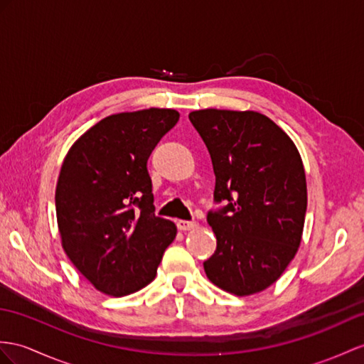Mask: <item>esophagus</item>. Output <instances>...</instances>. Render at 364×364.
<instances>
[{
    "label": "esophagus",
    "mask_w": 364,
    "mask_h": 364,
    "mask_svg": "<svg viewBox=\"0 0 364 364\" xmlns=\"http://www.w3.org/2000/svg\"><path fill=\"white\" fill-rule=\"evenodd\" d=\"M177 228L182 230V232H188V230L198 228V224L193 223V220H177Z\"/></svg>",
    "instance_id": "1"
}]
</instances>
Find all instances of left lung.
<instances>
[{"label":"left lung","instance_id":"left-lung-1","mask_svg":"<svg viewBox=\"0 0 364 364\" xmlns=\"http://www.w3.org/2000/svg\"><path fill=\"white\" fill-rule=\"evenodd\" d=\"M188 119L211 157L215 200H227L208 213L218 245L203 270L228 294H259L279 279L303 239L307 185L298 148L256 111L200 109Z\"/></svg>","mask_w":364,"mask_h":364}]
</instances>
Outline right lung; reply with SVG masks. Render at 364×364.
Here are the masks:
<instances>
[{"mask_svg":"<svg viewBox=\"0 0 364 364\" xmlns=\"http://www.w3.org/2000/svg\"><path fill=\"white\" fill-rule=\"evenodd\" d=\"M179 112L149 108L112 114L69 148L55 188L61 245L75 269L109 296H125L156 278L177 233L154 215L149 154Z\"/></svg>","mask_w":364,"mask_h":364,"instance_id":"1","label":"right lung"}]
</instances>
